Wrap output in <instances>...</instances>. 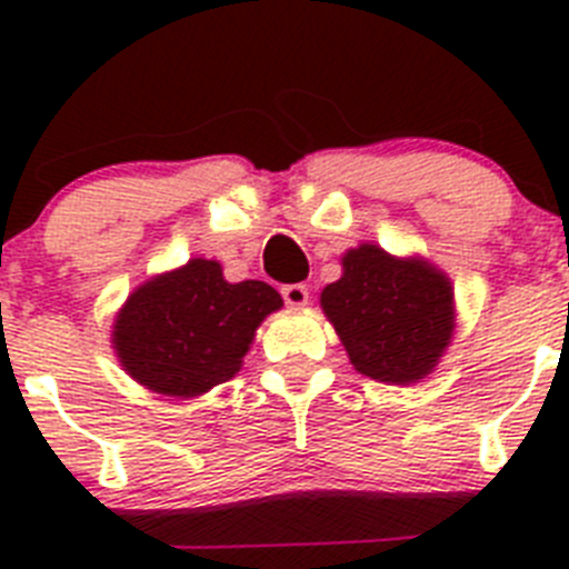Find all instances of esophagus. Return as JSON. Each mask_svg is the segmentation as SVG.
Returning <instances> with one entry per match:
<instances>
[{
    "instance_id": "esophagus-1",
    "label": "esophagus",
    "mask_w": 569,
    "mask_h": 569,
    "mask_svg": "<svg viewBox=\"0 0 569 569\" xmlns=\"http://www.w3.org/2000/svg\"><path fill=\"white\" fill-rule=\"evenodd\" d=\"M281 299L290 308H305L308 305V284H284L281 288Z\"/></svg>"
}]
</instances>
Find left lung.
Here are the masks:
<instances>
[{"mask_svg": "<svg viewBox=\"0 0 569 569\" xmlns=\"http://www.w3.org/2000/svg\"><path fill=\"white\" fill-rule=\"evenodd\" d=\"M321 308L359 373L410 385L436 367L453 336V290L427 261H401L376 244L341 259Z\"/></svg>", "mask_w": 569, "mask_h": 569, "instance_id": "left-lung-1", "label": "left lung"}]
</instances>
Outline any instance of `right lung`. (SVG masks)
Instances as JSON below:
<instances>
[{"mask_svg": "<svg viewBox=\"0 0 569 569\" xmlns=\"http://www.w3.org/2000/svg\"><path fill=\"white\" fill-rule=\"evenodd\" d=\"M279 308L281 296L264 281L230 284L219 261L190 259L130 296L113 345L136 381L190 399L233 379L261 319Z\"/></svg>", "mask_w": 569, "mask_h": 569, "instance_id": "add662e5", "label": "right lung"}]
</instances>
